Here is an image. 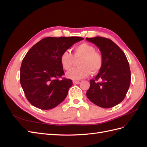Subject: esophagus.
Instances as JSON below:
<instances>
[{"label": "esophagus", "mask_w": 147, "mask_h": 147, "mask_svg": "<svg viewBox=\"0 0 147 147\" xmlns=\"http://www.w3.org/2000/svg\"><path fill=\"white\" fill-rule=\"evenodd\" d=\"M80 83V81H77V80H74L73 81V83H74V84H79Z\"/></svg>", "instance_id": "obj_1"}]
</instances>
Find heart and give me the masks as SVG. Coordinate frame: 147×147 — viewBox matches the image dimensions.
Listing matches in <instances>:
<instances>
[{
    "instance_id": "heart-1",
    "label": "heart",
    "mask_w": 147,
    "mask_h": 147,
    "mask_svg": "<svg viewBox=\"0 0 147 147\" xmlns=\"http://www.w3.org/2000/svg\"><path fill=\"white\" fill-rule=\"evenodd\" d=\"M78 59L79 67L67 72V77L75 80L86 78L90 72L92 74L98 73L103 65V56L96 51L94 46L87 43H83L75 47L73 56L68 51H64L61 55L60 62L63 69L69 70L74 65L75 60Z\"/></svg>"
}]
</instances>
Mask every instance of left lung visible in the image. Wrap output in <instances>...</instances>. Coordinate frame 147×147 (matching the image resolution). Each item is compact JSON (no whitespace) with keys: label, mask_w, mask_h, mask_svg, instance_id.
Listing matches in <instances>:
<instances>
[{"label":"left lung","mask_w":147,"mask_h":147,"mask_svg":"<svg viewBox=\"0 0 147 147\" xmlns=\"http://www.w3.org/2000/svg\"><path fill=\"white\" fill-rule=\"evenodd\" d=\"M99 48L103 65L90 80L86 96L92 103L108 109L118 105L125 97L131 83V70L124 53L109 38H86Z\"/></svg>","instance_id":"8db88e82"}]
</instances>
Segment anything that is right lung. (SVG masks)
<instances>
[{"instance_id":"right-lung-1","label":"right lung","mask_w":147,"mask_h":147,"mask_svg":"<svg viewBox=\"0 0 147 147\" xmlns=\"http://www.w3.org/2000/svg\"><path fill=\"white\" fill-rule=\"evenodd\" d=\"M84 39L78 37H49L31 48L22 61L20 83L28 100L42 110L55 108L67 96L72 86L70 79L63 78L62 53Z\"/></svg>"}]
</instances>
